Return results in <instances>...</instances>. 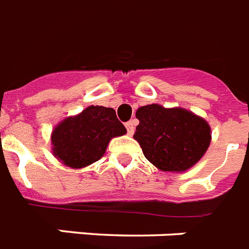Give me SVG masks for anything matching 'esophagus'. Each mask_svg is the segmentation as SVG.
Here are the masks:
<instances>
[{
    "instance_id": "obj_1",
    "label": "esophagus",
    "mask_w": 249,
    "mask_h": 249,
    "mask_svg": "<svg viewBox=\"0 0 249 249\" xmlns=\"http://www.w3.org/2000/svg\"><path fill=\"white\" fill-rule=\"evenodd\" d=\"M126 128H127V134L130 135H134L135 132V124H134V121H130V122L126 123Z\"/></svg>"
}]
</instances>
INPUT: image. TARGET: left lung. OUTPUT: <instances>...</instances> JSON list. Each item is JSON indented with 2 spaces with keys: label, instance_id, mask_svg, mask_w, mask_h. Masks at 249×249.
Wrapping results in <instances>:
<instances>
[{
  "label": "left lung",
  "instance_id": "8db88e82",
  "mask_svg": "<svg viewBox=\"0 0 249 249\" xmlns=\"http://www.w3.org/2000/svg\"><path fill=\"white\" fill-rule=\"evenodd\" d=\"M140 121L134 139L145 158L162 171L181 172L199 160L211 142V128L203 118L181 108L158 104L137 109Z\"/></svg>",
  "mask_w": 249,
  "mask_h": 249
}]
</instances>
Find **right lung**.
<instances>
[{
    "label": "right lung",
    "mask_w": 249,
    "mask_h": 249,
    "mask_svg": "<svg viewBox=\"0 0 249 249\" xmlns=\"http://www.w3.org/2000/svg\"><path fill=\"white\" fill-rule=\"evenodd\" d=\"M126 132L114 109L91 105L57 124L51 136L53 152L65 166L82 168L104 156L112 137Z\"/></svg>",
    "instance_id": "obj_1"
}]
</instances>
